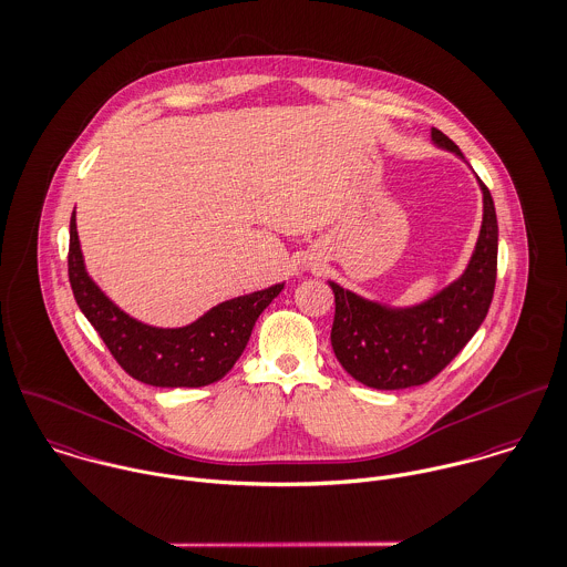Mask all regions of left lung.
<instances>
[{
	"instance_id": "obj_1",
	"label": "left lung",
	"mask_w": 567,
	"mask_h": 567,
	"mask_svg": "<svg viewBox=\"0 0 567 567\" xmlns=\"http://www.w3.org/2000/svg\"><path fill=\"white\" fill-rule=\"evenodd\" d=\"M431 138L466 163L444 132L433 127ZM477 183L484 216L473 256L462 276L431 298L393 307L329 280L336 296L331 347L344 371L364 386L398 391L426 384L482 327L497 280L499 227L493 196L480 176Z\"/></svg>"
}]
</instances>
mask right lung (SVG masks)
Wrapping results in <instances>:
<instances>
[{"label": "right lung", "instance_id": "add662e5", "mask_svg": "<svg viewBox=\"0 0 567 567\" xmlns=\"http://www.w3.org/2000/svg\"><path fill=\"white\" fill-rule=\"evenodd\" d=\"M68 276L79 309L123 371L161 389H196L225 378L243 355L258 316L285 289V282H276L225 300L185 327L145 324L114 305L90 278L74 212L70 216Z\"/></svg>", "mask_w": 567, "mask_h": 567}]
</instances>
